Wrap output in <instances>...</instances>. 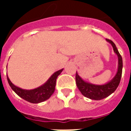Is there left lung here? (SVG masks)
<instances>
[{
	"label": "left lung",
	"mask_w": 131,
	"mask_h": 131,
	"mask_svg": "<svg viewBox=\"0 0 131 131\" xmlns=\"http://www.w3.org/2000/svg\"><path fill=\"white\" fill-rule=\"evenodd\" d=\"M106 40L109 43H111L114 49V51L118 56V71L115 77H114V79L111 81L104 85H94V84H91V83L84 81L78 75L77 72L76 73V83H77V85L79 90L81 91L83 95L91 100H100L110 95L116 91L121 81V75H122V67H123L122 57L121 54H119L115 44L114 43L112 40L110 39H106Z\"/></svg>",
	"instance_id": "1"
}]
</instances>
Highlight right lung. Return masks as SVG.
Segmentation results:
<instances>
[{"label": "right lung", "mask_w": 131, "mask_h": 131, "mask_svg": "<svg viewBox=\"0 0 131 131\" xmlns=\"http://www.w3.org/2000/svg\"><path fill=\"white\" fill-rule=\"evenodd\" d=\"M62 70L63 69H62L59 71L54 72L45 84L33 90H24L19 87H17L13 84V83L10 81L7 76V79L11 88L20 97L31 103H39L48 100L53 94L55 89L56 79L57 77L61 74Z\"/></svg>", "instance_id": "obj_1"}]
</instances>
